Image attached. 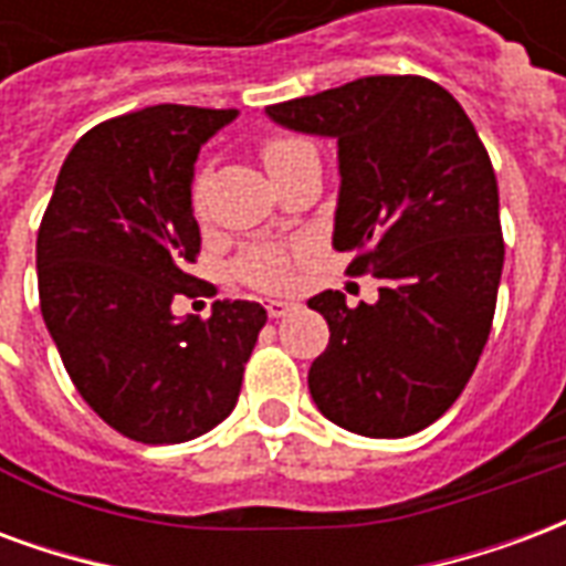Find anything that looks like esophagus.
I'll use <instances>...</instances> for the list:
<instances>
[{"instance_id": "34e87169", "label": "esophagus", "mask_w": 566, "mask_h": 566, "mask_svg": "<svg viewBox=\"0 0 566 566\" xmlns=\"http://www.w3.org/2000/svg\"><path fill=\"white\" fill-rule=\"evenodd\" d=\"M296 303H291V300H270L266 303V312H270V318H284L287 312H294Z\"/></svg>"}]
</instances>
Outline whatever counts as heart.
Instances as JSON below:
<instances>
[{
  "mask_svg": "<svg viewBox=\"0 0 566 566\" xmlns=\"http://www.w3.org/2000/svg\"><path fill=\"white\" fill-rule=\"evenodd\" d=\"M296 148H303V142L296 139H270L263 145V160H266V169H275L279 163L287 160ZM202 197H206V181L199 178L193 185V211L202 214ZM242 275L248 282L258 284V287H266V291H275V287H284L291 282V258L284 254L282 248H254L242 258Z\"/></svg>",
  "mask_w": 566,
  "mask_h": 566,
  "instance_id": "1",
  "label": "heart"
}]
</instances>
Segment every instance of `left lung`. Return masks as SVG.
<instances>
[{"instance_id":"left-lung-1","label":"left lung","mask_w":566,"mask_h":566,"mask_svg":"<svg viewBox=\"0 0 566 566\" xmlns=\"http://www.w3.org/2000/svg\"><path fill=\"white\" fill-rule=\"evenodd\" d=\"M279 127L336 142L333 248L379 279L352 308L312 296L331 345L308 369L321 416L400 439L433 424L473 376L503 272L497 178L458 99L418 75H369L266 108Z\"/></svg>"}]
</instances>
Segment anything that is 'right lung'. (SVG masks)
I'll use <instances>...</instances> for the list:
<instances>
[{"mask_svg":"<svg viewBox=\"0 0 566 566\" xmlns=\"http://www.w3.org/2000/svg\"><path fill=\"white\" fill-rule=\"evenodd\" d=\"M235 108L150 105L84 133L56 175L39 300L69 379L117 433L169 446L233 412L266 308L223 300L175 318L199 254L193 163Z\"/></svg>","mask_w":566,"mask_h":566,"instance_id":"obj_1","label":"right lung"}]
</instances>
